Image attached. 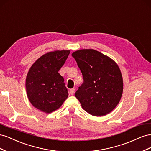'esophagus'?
<instances>
[{"mask_svg": "<svg viewBox=\"0 0 151 151\" xmlns=\"http://www.w3.org/2000/svg\"><path fill=\"white\" fill-rule=\"evenodd\" d=\"M75 89L74 88H73V89H70V91H69V92H70V94H71V95H73L74 94V93H75Z\"/></svg>", "mask_w": 151, "mask_h": 151, "instance_id": "esophagus-1", "label": "esophagus"}]
</instances>
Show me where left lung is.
<instances>
[{
  "label": "left lung",
  "mask_w": 151,
  "mask_h": 151,
  "mask_svg": "<svg viewBox=\"0 0 151 151\" xmlns=\"http://www.w3.org/2000/svg\"><path fill=\"white\" fill-rule=\"evenodd\" d=\"M83 74L84 83L75 93L84 110L95 116L106 115L119 103L123 84L116 63L93 49L72 53Z\"/></svg>",
  "instance_id": "1"
}]
</instances>
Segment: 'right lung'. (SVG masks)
<instances>
[{"instance_id": "right-lung-1", "label": "right lung", "mask_w": 151, "mask_h": 151, "mask_svg": "<svg viewBox=\"0 0 151 151\" xmlns=\"http://www.w3.org/2000/svg\"><path fill=\"white\" fill-rule=\"evenodd\" d=\"M70 50H57L44 54L28 71L26 79L28 98L39 110L50 113L60 108L68 97L64 79L58 72Z\"/></svg>"}]
</instances>
